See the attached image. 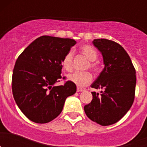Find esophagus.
Masks as SVG:
<instances>
[{"instance_id": "esophagus-1", "label": "esophagus", "mask_w": 147, "mask_h": 147, "mask_svg": "<svg viewBox=\"0 0 147 147\" xmlns=\"http://www.w3.org/2000/svg\"><path fill=\"white\" fill-rule=\"evenodd\" d=\"M76 90H77V92H82V91H85V88H80V87H77V88H76Z\"/></svg>"}]
</instances>
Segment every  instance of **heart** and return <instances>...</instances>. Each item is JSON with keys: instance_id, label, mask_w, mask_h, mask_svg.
Returning a JSON list of instances; mask_svg holds the SVG:
<instances>
[{"instance_id": "1", "label": "heart", "mask_w": 147, "mask_h": 147, "mask_svg": "<svg viewBox=\"0 0 147 147\" xmlns=\"http://www.w3.org/2000/svg\"><path fill=\"white\" fill-rule=\"evenodd\" d=\"M81 52L90 60L88 67H90L94 72H98L99 70V65L97 62H95L98 58V54L94 48L90 45H85L80 48ZM73 58H74V52L72 51H67V54L64 56L62 60V66L63 69L67 72H70L73 70ZM67 80L71 82L74 83L79 87H83L88 85L92 82L93 77L92 74L88 71L85 72H74L67 76Z\"/></svg>"}]
</instances>
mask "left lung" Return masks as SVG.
Wrapping results in <instances>:
<instances>
[{
    "mask_svg": "<svg viewBox=\"0 0 147 147\" xmlns=\"http://www.w3.org/2000/svg\"><path fill=\"white\" fill-rule=\"evenodd\" d=\"M93 43L102 53L105 67L91 85V88L101 90V93L92 92L93 99L84 110L93 121L111 125L128 112L134 102L136 69L119 43L107 39H96Z\"/></svg>",
    "mask_w": 147,
    "mask_h": 147,
    "instance_id": "obj_1",
    "label": "left lung"
}]
</instances>
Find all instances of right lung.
Instances as JSON below:
<instances>
[{
  "instance_id": "add662e5",
  "label": "right lung",
  "mask_w": 147,
  "mask_h": 147,
  "mask_svg": "<svg viewBox=\"0 0 147 147\" xmlns=\"http://www.w3.org/2000/svg\"><path fill=\"white\" fill-rule=\"evenodd\" d=\"M76 42L69 38L41 36L18 57L12 74V93L17 105L29 120L45 124L62 112L67 97L76 91L67 81L55 86L62 76V60Z\"/></svg>"
}]
</instances>
